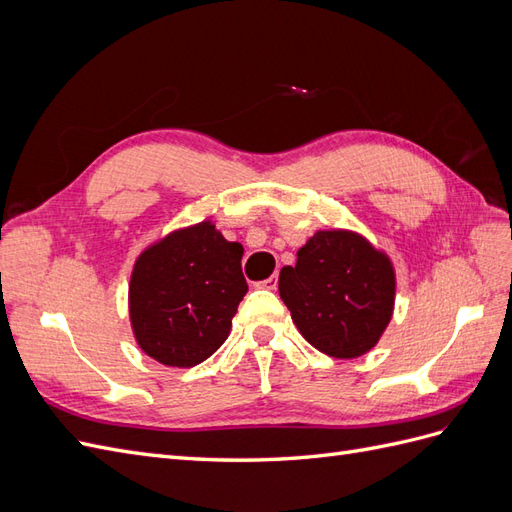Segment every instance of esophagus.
Instances as JSON below:
<instances>
[{"instance_id":"1","label":"esophagus","mask_w":512,"mask_h":512,"mask_svg":"<svg viewBox=\"0 0 512 512\" xmlns=\"http://www.w3.org/2000/svg\"><path fill=\"white\" fill-rule=\"evenodd\" d=\"M256 286H258V288H265V290H275V288H277V277L271 275V277H267V280L258 282Z\"/></svg>"}]
</instances>
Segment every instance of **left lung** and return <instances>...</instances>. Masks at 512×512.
I'll return each mask as SVG.
<instances>
[{
    "label": "left lung",
    "instance_id": "1",
    "mask_svg": "<svg viewBox=\"0 0 512 512\" xmlns=\"http://www.w3.org/2000/svg\"><path fill=\"white\" fill-rule=\"evenodd\" d=\"M280 297L316 350L356 359L378 344L395 305L391 258L352 230H318L280 271Z\"/></svg>",
    "mask_w": 512,
    "mask_h": 512
}]
</instances>
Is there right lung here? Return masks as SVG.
Masks as SVG:
<instances>
[{"label": "right lung", "mask_w": 512, "mask_h": 512, "mask_svg": "<svg viewBox=\"0 0 512 512\" xmlns=\"http://www.w3.org/2000/svg\"><path fill=\"white\" fill-rule=\"evenodd\" d=\"M243 247L211 220L179 228L136 258L128 307L141 350L168 367H194L218 350L247 292Z\"/></svg>", "instance_id": "1"}]
</instances>
